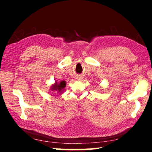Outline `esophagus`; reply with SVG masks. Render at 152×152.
<instances>
[{"label": "esophagus", "mask_w": 152, "mask_h": 152, "mask_svg": "<svg viewBox=\"0 0 152 152\" xmlns=\"http://www.w3.org/2000/svg\"><path fill=\"white\" fill-rule=\"evenodd\" d=\"M81 78H81V77H78V80H80Z\"/></svg>", "instance_id": "esophagus-1"}]
</instances>
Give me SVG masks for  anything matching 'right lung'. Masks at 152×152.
<instances>
[{
    "mask_svg": "<svg viewBox=\"0 0 152 152\" xmlns=\"http://www.w3.org/2000/svg\"><path fill=\"white\" fill-rule=\"evenodd\" d=\"M66 82L64 80H61L60 82H55V83L52 84V86H51V91L57 92L58 93L61 94L64 91V89L66 87Z\"/></svg>",
    "mask_w": 152,
    "mask_h": 152,
    "instance_id": "add662e5",
    "label": "right lung"
}]
</instances>
